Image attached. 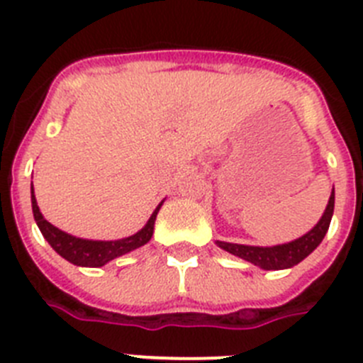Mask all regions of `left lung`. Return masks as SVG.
Returning <instances> with one entry per match:
<instances>
[{"mask_svg": "<svg viewBox=\"0 0 363 363\" xmlns=\"http://www.w3.org/2000/svg\"><path fill=\"white\" fill-rule=\"evenodd\" d=\"M333 211H335V189L331 192L329 203L325 207V213L320 218V221L307 234H303L301 238L294 240L289 243H281V245L274 247H255V245H240V243H227V242H216L218 247H221L223 251L230 252V255L238 256V258L251 262V264L258 265L259 269L265 271H280V269H289L293 265L300 264L301 259L307 258L316 247L322 243L323 236H325L329 223H331Z\"/></svg>", "mask_w": 363, "mask_h": 363, "instance_id": "1", "label": "left lung"}]
</instances>
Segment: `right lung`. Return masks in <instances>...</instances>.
Here are the masks:
<instances>
[{
	"instance_id": "1",
	"label": "right lung",
	"mask_w": 363,
	"mask_h": 363,
	"mask_svg": "<svg viewBox=\"0 0 363 363\" xmlns=\"http://www.w3.org/2000/svg\"><path fill=\"white\" fill-rule=\"evenodd\" d=\"M30 200L34 220H36L38 227H40L41 234H43V238L50 243V247H52L54 251L62 256V258H65L70 264L79 265V267H101V265L108 264L111 259L118 258V256L121 255H127V252L134 251L138 247L145 245V243L152 238L154 221H156L158 211L163 203L162 201V203L154 209V213L150 214L145 227H143L142 230H138L136 234H133V236L123 240L101 242V240L76 238L72 234L63 233V230H60L57 227H54L52 223H49V221L43 218V214L40 213L36 196H34V187H32Z\"/></svg>"
}]
</instances>
